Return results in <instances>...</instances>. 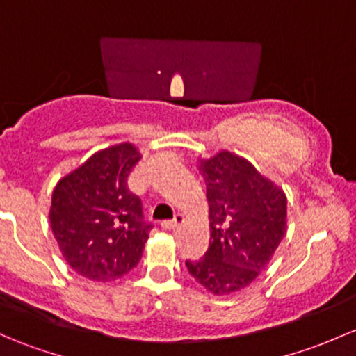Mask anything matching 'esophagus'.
<instances>
[{
	"instance_id": "34e87169",
	"label": "esophagus",
	"mask_w": 356,
	"mask_h": 356,
	"mask_svg": "<svg viewBox=\"0 0 356 356\" xmlns=\"http://www.w3.org/2000/svg\"><path fill=\"white\" fill-rule=\"evenodd\" d=\"M182 223H184V216L175 215L174 220H165V222H162V228H165V230H175V228L181 227Z\"/></svg>"
}]
</instances>
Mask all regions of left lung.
I'll use <instances>...</instances> for the list:
<instances>
[{
    "instance_id": "8db88e82",
    "label": "left lung",
    "mask_w": 356,
    "mask_h": 356,
    "mask_svg": "<svg viewBox=\"0 0 356 356\" xmlns=\"http://www.w3.org/2000/svg\"><path fill=\"white\" fill-rule=\"evenodd\" d=\"M209 207V247L186 261L189 275L213 295L249 286L268 266L286 232L285 193L230 152L201 160Z\"/></svg>"
}]
</instances>
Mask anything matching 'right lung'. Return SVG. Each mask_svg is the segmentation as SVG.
I'll return each instance as SVG.
<instances>
[{
  "instance_id": "add662e5",
  "label": "right lung",
  "mask_w": 356,
  "mask_h": 356,
  "mask_svg": "<svg viewBox=\"0 0 356 356\" xmlns=\"http://www.w3.org/2000/svg\"><path fill=\"white\" fill-rule=\"evenodd\" d=\"M141 155L131 143L92 155L56 184L51 228L63 257L78 275L114 282L140 263L152 223L128 177Z\"/></svg>"
}]
</instances>
